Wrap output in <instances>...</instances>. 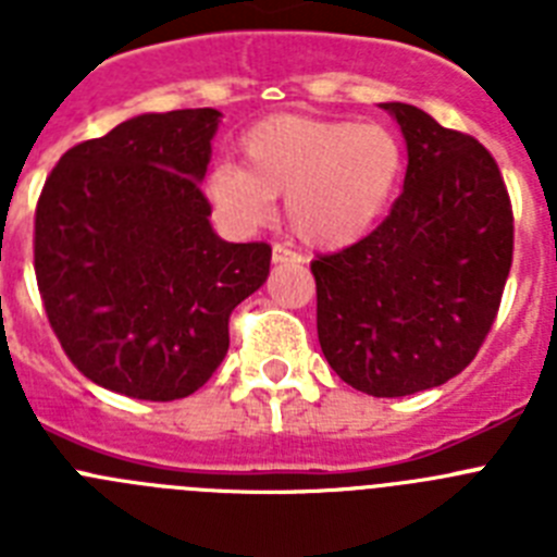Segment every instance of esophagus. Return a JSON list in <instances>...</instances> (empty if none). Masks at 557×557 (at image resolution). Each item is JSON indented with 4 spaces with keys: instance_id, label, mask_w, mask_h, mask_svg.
<instances>
[{
    "instance_id": "34e87169",
    "label": "esophagus",
    "mask_w": 557,
    "mask_h": 557,
    "mask_svg": "<svg viewBox=\"0 0 557 557\" xmlns=\"http://www.w3.org/2000/svg\"><path fill=\"white\" fill-rule=\"evenodd\" d=\"M287 262H298V256L293 250H287L284 245H273V264H287Z\"/></svg>"
}]
</instances>
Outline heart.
<instances>
[{"mask_svg": "<svg viewBox=\"0 0 557 557\" xmlns=\"http://www.w3.org/2000/svg\"><path fill=\"white\" fill-rule=\"evenodd\" d=\"M243 166H211L206 200L236 234L273 220L284 195V220L309 248L339 250L359 243L385 214L396 191L405 150L376 122L321 120L278 113L256 122L239 139Z\"/></svg>", "mask_w": 557, "mask_h": 557, "instance_id": "heart-1", "label": "heart"}]
</instances>
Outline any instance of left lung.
<instances>
[{
	"instance_id": "1",
	"label": "left lung",
	"mask_w": 557,
	"mask_h": 557,
	"mask_svg": "<svg viewBox=\"0 0 557 557\" xmlns=\"http://www.w3.org/2000/svg\"><path fill=\"white\" fill-rule=\"evenodd\" d=\"M407 141L405 191L376 231L312 262L318 339L346 385L376 398L444 385L491 332L513 262V211L474 136L382 102Z\"/></svg>"
}]
</instances>
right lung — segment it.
Instances as JSON below:
<instances>
[{
    "mask_svg": "<svg viewBox=\"0 0 557 557\" xmlns=\"http://www.w3.org/2000/svg\"><path fill=\"white\" fill-rule=\"evenodd\" d=\"M223 113H139L61 156L36 206L49 326L106 391L172 401L228 351L236 304L268 282V243H225L200 191Z\"/></svg>",
    "mask_w": 557,
    "mask_h": 557,
    "instance_id": "obj_1",
    "label": "right lung"
}]
</instances>
